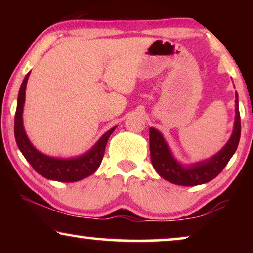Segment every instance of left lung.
<instances>
[{"mask_svg":"<svg viewBox=\"0 0 253 253\" xmlns=\"http://www.w3.org/2000/svg\"><path fill=\"white\" fill-rule=\"evenodd\" d=\"M236 117H235L234 132L226 146L210 160L198 162L188 168L182 167L172 158L169 148L161 133L153 127L150 129V150L152 165L158 174L174 184L193 186L204 184L215 178L233 157L241 138V116L238 110V95L235 93Z\"/></svg>","mask_w":253,"mask_h":253,"instance_id":"obj_1","label":"left lung"}]
</instances>
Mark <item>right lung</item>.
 <instances>
[{"label":"right lung","instance_id":"right-lung-1","mask_svg":"<svg viewBox=\"0 0 253 253\" xmlns=\"http://www.w3.org/2000/svg\"><path fill=\"white\" fill-rule=\"evenodd\" d=\"M29 76L30 72L25 76L22 86H20L15 115V138L20 152L26 160L30 162L34 170L48 179L58 182H77L92 175L101 164L107 141H108L110 134L116 129V126L112 127L108 132L103 134L98 143L94 145V147L82 157L62 160V159L50 158L40 153L30 143L23 126L22 115L24 102H25L26 83Z\"/></svg>","mask_w":253,"mask_h":253}]
</instances>
